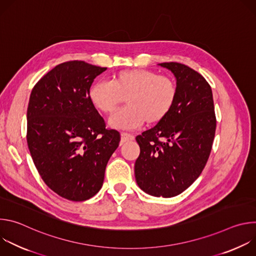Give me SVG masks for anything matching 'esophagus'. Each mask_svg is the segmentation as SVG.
<instances>
[{
    "label": "esophagus",
    "mask_w": 256,
    "mask_h": 256,
    "mask_svg": "<svg viewBox=\"0 0 256 256\" xmlns=\"http://www.w3.org/2000/svg\"><path fill=\"white\" fill-rule=\"evenodd\" d=\"M134 138V136L132 134H128V132H122V144L128 142V140H132Z\"/></svg>",
    "instance_id": "esophagus-1"
}]
</instances>
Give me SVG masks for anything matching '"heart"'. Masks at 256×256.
Segmentation results:
<instances>
[{"label":"heart","instance_id":"heart-1","mask_svg":"<svg viewBox=\"0 0 256 256\" xmlns=\"http://www.w3.org/2000/svg\"><path fill=\"white\" fill-rule=\"evenodd\" d=\"M177 98L173 79L144 68L120 70L109 83L97 82L89 90L92 104L104 114H112L126 99V107L116 114L110 124L120 130H136L156 124L171 112Z\"/></svg>","mask_w":256,"mask_h":256}]
</instances>
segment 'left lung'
I'll use <instances>...</instances> for the list:
<instances>
[{
    "instance_id": "obj_1",
    "label": "left lung",
    "mask_w": 256,
    "mask_h": 256,
    "mask_svg": "<svg viewBox=\"0 0 256 256\" xmlns=\"http://www.w3.org/2000/svg\"><path fill=\"white\" fill-rule=\"evenodd\" d=\"M177 86L169 114L136 138L140 153L134 164L136 184L153 196L172 198L190 188L204 170L216 132L212 92L206 80L179 62H162Z\"/></svg>"
}]
</instances>
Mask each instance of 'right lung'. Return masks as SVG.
I'll return each mask as SVG.
<instances>
[{
  "mask_svg": "<svg viewBox=\"0 0 256 256\" xmlns=\"http://www.w3.org/2000/svg\"><path fill=\"white\" fill-rule=\"evenodd\" d=\"M106 70L83 60L58 64L33 87L27 108V144L44 184L60 196L83 202L102 188L120 132L105 128L89 99Z\"/></svg>",
  "mask_w": 256,
  "mask_h": 256,
  "instance_id": "add662e5",
  "label": "right lung"
}]
</instances>
